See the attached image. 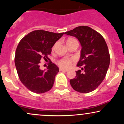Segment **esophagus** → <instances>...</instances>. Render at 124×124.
I'll return each mask as SVG.
<instances>
[{"label": "esophagus", "mask_w": 124, "mask_h": 124, "mask_svg": "<svg viewBox=\"0 0 124 124\" xmlns=\"http://www.w3.org/2000/svg\"><path fill=\"white\" fill-rule=\"evenodd\" d=\"M59 70L61 71V72H68V70H67V69H63V68H59Z\"/></svg>", "instance_id": "34e87169"}]
</instances>
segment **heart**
Wrapping results in <instances>:
<instances>
[{
	"label": "heart",
	"instance_id": "heart-1",
	"mask_svg": "<svg viewBox=\"0 0 124 124\" xmlns=\"http://www.w3.org/2000/svg\"><path fill=\"white\" fill-rule=\"evenodd\" d=\"M73 40H76V39H73V38H69L68 41H67V42ZM72 61H73V59H70V58H63V59H62L61 60L59 61L58 62V63H59V65L63 67V68H69L71 65V64H72Z\"/></svg>",
	"mask_w": 124,
	"mask_h": 124
}]
</instances>
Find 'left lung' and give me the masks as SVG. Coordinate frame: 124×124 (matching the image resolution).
Wrapping results in <instances>:
<instances>
[{"label":"left lung","instance_id":"left-lung-1","mask_svg":"<svg viewBox=\"0 0 124 124\" xmlns=\"http://www.w3.org/2000/svg\"><path fill=\"white\" fill-rule=\"evenodd\" d=\"M65 34L76 37L82 46L77 66L83 71H76V77L70 80L71 86L80 93L92 92L101 83L108 69L110 57L106 41L87 26L77 27Z\"/></svg>","mask_w":124,"mask_h":124}]
</instances>
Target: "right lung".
Returning a JSON list of instances; mask_svg holds the SVG:
<instances>
[{"label":"right lung","instance_id":"add662e5","mask_svg":"<svg viewBox=\"0 0 124 124\" xmlns=\"http://www.w3.org/2000/svg\"><path fill=\"white\" fill-rule=\"evenodd\" d=\"M44 30L30 32L20 41L16 51L15 63L21 83L35 93H43L53 86L59 68L51 62L46 69L41 70L42 58L48 59L51 48L63 35Z\"/></svg>","mask_w":124,"mask_h":124}]
</instances>
